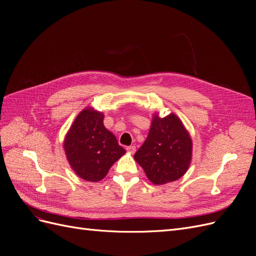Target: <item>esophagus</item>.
Wrapping results in <instances>:
<instances>
[{
    "label": "esophagus",
    "instance_id": "esophagus-1",
    "mask_svg": "<svg viewBox=\"0 0 256 256\" xmlns=\"http://www.w3.org/2000/svg\"><path fill=\"white\" fill-rule=\"evenodd\" d=\"M126 150H127V152H128L129 154H132L136 152V146H128Z\"/></svg>",
    "mask_w": 256,
    "mask_h": 256
}]
</instances>
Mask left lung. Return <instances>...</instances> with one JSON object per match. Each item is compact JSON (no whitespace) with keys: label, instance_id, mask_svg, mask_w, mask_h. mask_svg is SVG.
<instances>
[{"label":"left lung","instance_id":"left-lung-1","mask_svg":"<svg viewBox=\"0 0 256 256\" xmlns=\"http://www.w3.org/2000/svg\"><path fill=\"white\" fill-rule=\"evenodd\" d=\"M134 160L154 184L184 176L192 160V138L180 118L174 113L166 118L154 113L148 136L134 154Z\"/></svg>","mask_w":256,"mask_h":256}]
</instances>
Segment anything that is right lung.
I'll return each mask as SVG.
<instances>
[{"label": "right lung", "instance_id": "right-lung-1", "mask_svg": "<svg viewBox=\"0 0 256 256\" xmlns=\"http://www.w3.org/2000/svg\"><path fill=\"white\" fill-rule=\"evenodd\" d=\"M104 114L88 106L74 118L64 138L69 166L82 180L97 182L126 150L104 125Z\"/></svg>", "mask_w": 256, "mask_h": 256}]
</instances>
